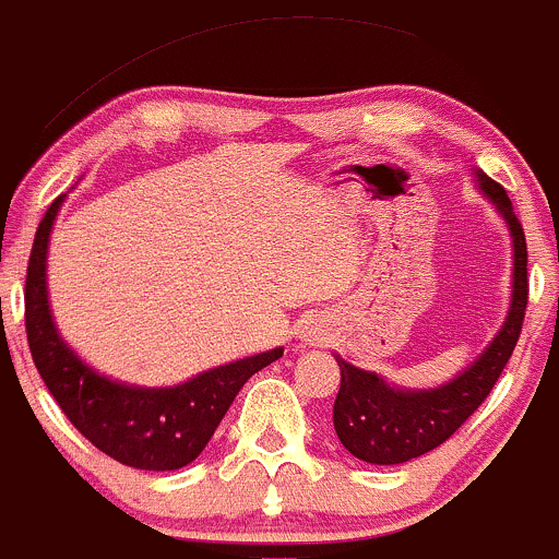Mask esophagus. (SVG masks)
I'll return each instance as SVG.
<instances>
[{
    "label": "esophagus",
    "instance_id": "1",
    "mask_svg": "<svg viewBox=\"0 0 559 559\" xmlns=\"http://www.w3.org/2000/svg\"><path fill=\"white\" fill-rule=\"evenodd\" d=\"M307 342L314 344V342H318V336H314V333H307Z\"/></svg>",
    "mask_w": 559,
    "mask_h": 559
}]
</instances>
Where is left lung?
I'll use <instances>...</instances> for the list:
<instances>
[{
    "label": "left lung",
    "instance_id": "left-lung-1",
    "mask_svg": "<svg viewBox=\"0 0 559 559\" xmlns=\"http://www.w3.org/2000/svg\"><path fill=\"white\" fill-rule=\"evenodd\" d=\"M476 186L492 201L511 237V304L485 353L439 388H399L379 373L336 355L342 384L333 404V428L344 450L373 465H399L436 450L481 406L509 364L527 307V245L511 199L481 169Z\"/></svg>",
    "mask_w": 559,
    "mask_h": 559
}]
</instances>
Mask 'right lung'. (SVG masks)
Instances as JSON below:
<instances>
[{
  "label": "right lung",
  "instance_id": "right-lung-1",
  "mask_svg": "<svg viewBox=\"0 0 559 559\" xmlns=\"http://www.w3.org/2000/svg\"><path fill=\"white\" fill-rule=\"evenodd\" d=\"M67 195L45 212L26 269V338L34 366L69 423L105 454L140 471H177L193 463L247 379L285 349L250 355L201 371L171 388H140L91 368L61 338L48 301V245Z\"/></svg>",
  "mask_w": 559,
  "mask_h": 559
}]
</instances>
